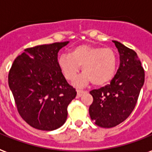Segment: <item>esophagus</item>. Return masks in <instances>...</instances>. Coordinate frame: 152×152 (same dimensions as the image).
<instances>
[{
    "label": "esophagus",
    "mask_w": 152,
    "mask_h": 152,
    "mask_svg": "<svg viewBox=\"0 0 152 152\" xmlns=\"http://www.w3.org/2000/svg\"><path fill=\"white\" fill-rule=\"evenodd\" d=\"M85 93V92L84 91H82V90H77V96L78 97H80V96H81L83 94Z\"/></svg>",
    "instance_id": "34e87169"
}]
</instances>
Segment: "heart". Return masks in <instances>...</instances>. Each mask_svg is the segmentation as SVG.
Here are the masks:
<instances>
[{
  "label": "heart",
  "mask_w": 152,
  "mask_h": 152,
  "mask_svg": "<svg viewBox=\"0 0 152 152\" xmlns=\"http://www.w3.org/2000/svg\"><path fill=\"white\" fill-rule=\"evenodd\" d=\"M58 66L68 81L76 79L82 67L84 75L75 81L77 87H83L91 82L96 86H104L116 74L118 57L110 48L80 44L72 48L69 56L63 54L59 56Z\"/></svg>",
  "instance_id": "obj_1"
}]
</instances>
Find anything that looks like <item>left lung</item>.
Here are the masks:
<instances>
[{
    "mask_svg": "<svg viewBox=\"0 0 152 152\" xmlns=\"http://www.w3.org/2000/svg\"><path fill=\"white\" fill-rule=\"evenodd\" d=\"M113 42L120 56L116 75L110 85L90 91L93 101L89 115L95 124L103 128L116 126L130 116L144 84V70L135 51Z\"/></svg>",
    "mask_w": 152,
    "mask_h": 152,
    "instance_id": "left-lung-1",
    "label": "left lung"
}]
</instances>
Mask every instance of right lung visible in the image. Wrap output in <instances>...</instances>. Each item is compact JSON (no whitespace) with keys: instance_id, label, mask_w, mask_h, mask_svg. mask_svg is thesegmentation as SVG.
Wrapping results in <instances>:
<instances>
[{"instance_id":"obj_1","label":"right lung","mask_w":152,"mask_h":152,"mask_svg":"<svg viewBox=\"0 0 152 152\" xmlns=\"http://www.w3.org/2000/svg\"><path fill=\"white\" fill-rule=\"evenodd\" d=\"M69 42L25 49L13 61L9 86L20 116L32 127L54 130L66 122L76 96L58 66V52Z\"/></svg>"}]
</instances>
